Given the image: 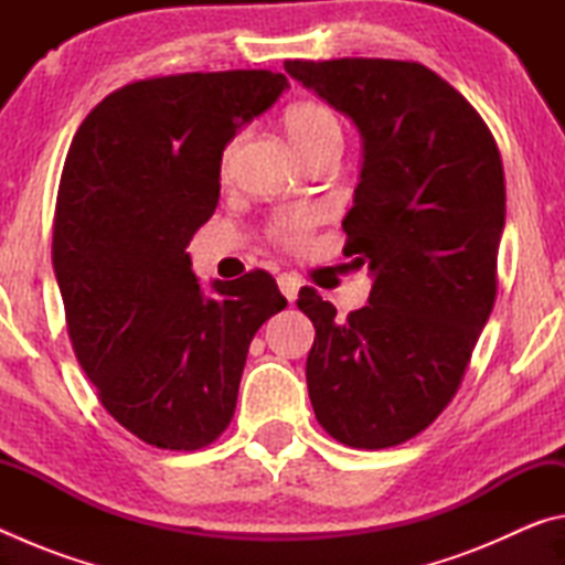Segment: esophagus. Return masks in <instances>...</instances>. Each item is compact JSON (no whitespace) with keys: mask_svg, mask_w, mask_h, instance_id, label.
Returning <instances> with one entry per match:
<instances>
[{"mask_svg":"<svg viewBox=\"0 0 565 565\" xmlns=\"http://www.w3.org/2000/svg\"><path fill=\"white\" fill-rule=\"evenodd\" d=\"M299 286H301V281L296 279L294 274H281V276H279V289H281V294H284L289 301L296 299V294H299Z\"/></svg>","mask_w":565,"mask_h":565,"instance_id":"34e87169","label":"esophagus"}]
</instances>
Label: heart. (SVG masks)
Segmentation results:
<instances>
[{
	"label": "heart",
	"mask_w": 565,
	"mask_h": 565,
	"mask_svg": "<svg viewBox=\"0 0 565 565\" xmlns=\"http://www.w3.org/2000/svg\"><path fill=\"white\" fill-rule=\"evenodd\" d=\"M284 129L289 134L296 151H299L306 161L323 154V151H341L343 145V127L339 114L333 111L329 104H323L319 99L294 102L291 107L284 111ZM236 147L238 137L228 141L222 151V161H218L222 177L232 174ZM319 209H289V212H279L271 216V222L266 224V236L271 238V244L281 248H301L309 242V236L313 234V228L319 226Z\"/></svg>",
	"instance_id": "1"
}]
</instances>
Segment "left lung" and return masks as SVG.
Here are the masks:
<instances>
[{
  "label": "left lung",
  "instance_id": "obj_1",
  "mask_svg": "<svg viewBox=\"0 0 565 565\" xmlns=\"http://www.w3.org/2000/svg\"><path fill=\"white\" fill-rule=\"evenodd\" d=\"M284 70L356 121L363 167L343 254L376 276L369 306L347 319L299 291L317 329L306 361L313 414L343 446H398L451 404L493 309L501 151L463 94L418 62L343 56Z\"/></svg>",
  "mask_w": 565,
  "mask_h": 565
}]
</instances>
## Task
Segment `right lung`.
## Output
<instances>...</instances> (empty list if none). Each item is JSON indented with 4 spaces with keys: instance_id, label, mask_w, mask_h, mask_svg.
<instances>
[{
    "instance_id": "obj_1",
    "label": "right lung",
    "mask_w": 565,
    "mask_h": 565,
    "mask_svg": "<svg viewBox=\"0 0 565 565\" xmlns=\"http://www.w3.org/2000/svg\"><path fill=\"white\" fill-rule=\"evenodd\" d=\"M286 87L269 70L124 84L66 151L52 226L66 333L107 414L149 446L199 451L226 431L248 343L286 306L264 269L206 299L184 252L228 139Z\"/></svg>"
}]
</instances>
